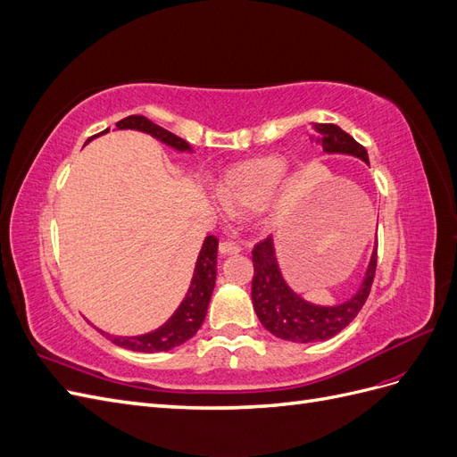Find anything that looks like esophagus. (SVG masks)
<instances>
[{
    "instance_id": "1",
    "label": "esophagus",
    "mask_w": 457,
    "mask_h": 457,
    "mask_svg": "<svg viewBox=\"0 0 457 457\" xmlns=\"http://www.w3.org/2000/svg\"><path fill=\"white\" fill-rule=\"evenodd\" d=\"M237 253H240V245L237 242L225 240V242L219 244V255L220 257H228V255H237Z\"/></svg>"
}]
</instances>
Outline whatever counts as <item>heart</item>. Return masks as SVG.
<instances>
[{
	"label": "heart",
	"mask_w": 457,
	"mask_h": 457,
	"mask_svg": "<svg viewBox=\"0 0 457 457\" xmlns=\"http://www.w3.org/2000/svg\"><path fill=\"white\" fill-rule=\"evenodd\" d=\"M287 173L280 156H261L232 165L219 183V196L232 212L265 205Z\"/></svg>",
	"instance_id": "heart-1"
}]
</instances>
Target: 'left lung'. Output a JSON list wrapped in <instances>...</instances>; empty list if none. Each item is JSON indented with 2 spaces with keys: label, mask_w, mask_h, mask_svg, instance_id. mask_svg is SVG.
Wrapping results in <instances>:
<instances>
[{
  "label": "left lung",
  "mask_w": 457,
  "mask_h": 457,
  "mask_svg": "<svg viewBox=\"0 0 457 457\" xmlns=\"http://www.w3.org/2000/svg\"><path fill=\"white\" fill-rule=\"evenodd\" d=\"M318 137L316 141L328 154H347L362 160L370 165L368 152L358 145L349 133H345L334 123H312ZM253 255V280H252V301L259 322L272 336L292 343H314L326 341L337 336L343 328H347L354 316L361 312L366 303L373 276L378 267V240L373 244V252L368 262L364 280L356 294L339 305H314L295 294L286 282L276 257L274 238H267L255 245Z\"/></svg>",
  "instance_id": "1"
}]
</instances>
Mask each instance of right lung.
<instances>
[{"instance_id": "right-lung-1", "label": "right lung", "mask_w": 457, "mask_h": 457, "mask_svg": "<svg viewBox=\"0 0 457 457\" xmlns=\"http://www.w3.org/2000/svg\"><path fill=\"white\" fill-rule=\"evenodd\" d=\"M116 129H133L141 131L150 137H154L160 143L171 146L177 152H192L190 145L183 141L181 137L173 135L171 131L156 126L154 121H150L145 116H128L116 123ZM110 129H104L99 135L108 133ZM95 135V137H99ZM91 137V139H95ZM87 139V143L91 141ZM86 143V145H87ZM217 247L219 240L215 237H205L202 250L198 253L195 272H192V280L188 286V292L181 305L175 309V312L165 320L160 328L146 331L141 336H110L99 329L103 336H106L110 341L121 349L137 351V353H162V351H171L179 345H183L190 337L196 336L200 329L207 307H210V299L215 287L217 278Z\"/></svg>"}]
</instances>
